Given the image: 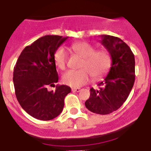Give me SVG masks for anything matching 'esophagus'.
Instances as JSON below:
<instances>
[{
	"instance_id": "esophagus-1",
	"label": "esophagus",
	"mask_w": 151,
	"mask_h": 151,
	"mask_svg": "<svg viewBox=\"0 0 151 151\" xmlns=\"http://www.w3.org/2000/svg\"><path fill=\"white\" fill-rule=\"evenodd\" d=\"M80 88H73L72 89V91H73V92H80Z\"/></svg>"
}]
</instances>
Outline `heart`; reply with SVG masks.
Listing matches in <instances>:
<instances>
[{
    "label": "heart",
    "instance_id": "b5f03b06",
    "mask_svg": "<svg viewBox=\"0 0 151 151\" xmlns=\"http://www.w3.org/2000/svg\"><path fill=\"white\" fill-rule=\"evenodd\" d=\"M70 49L83 57L79 70H69L63 74L62 82L71 87L78 88L86 84L91 77L99 79L108 72L111 65V55L104 49L95 50V48L88 42H78L73 43ZM55 65L61 70L66 68L67 52L63 47L55 50L53 55Z\"/></svg>",
    "mask_w": 151,
    "mask_h": 151
}]
</instances>
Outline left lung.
<instances>
[{"instance_id": "8db88e82", "label": "left lung", "mask_w": 151, "mask_h": 151, "mask_svg": "<svg viewBox=\"0 0 151 151\" xmlns=\"http://www.w3.org/2000/svg\"><path fill=\"white\" fill-rule=\"evenodd\" d=\"M101 43L111 55L112 64L98 89H90L85 103L89 111L106 115L119 109L127 100L135 81V58L131 49L117 37L103 35Z\"/></svg>"}]
</instances>
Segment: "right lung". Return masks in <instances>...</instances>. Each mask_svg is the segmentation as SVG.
<instances>
[{"mask_svg": "<svg viewBox=\"0 0 151 151\" xmlns=\"http://www.w3.org/2000/svg\"><path fill=\"white\" fill-rule=\"evenodd\" d=\"M68 38L45 35L24 48L18 57L13 73L15 95L24 110L40 120L57 117L64 107V99L71 92L65 85L55 86L58 76L53 59L54 52Z\"/></svg>", "mask_w": 151, "mask_h": 151, "instance_id": "1", "label": "right lung"}]
</instances>
